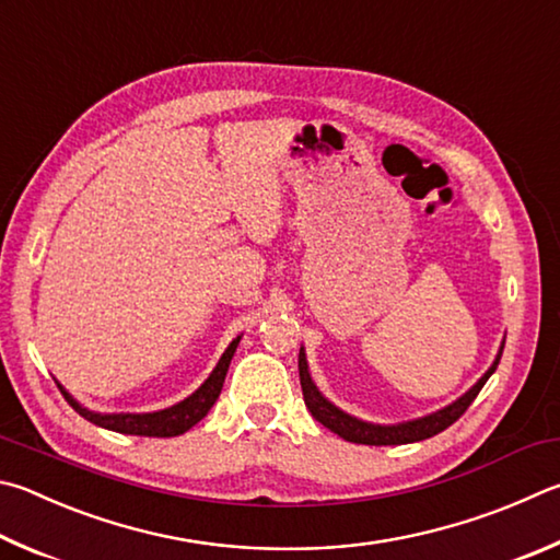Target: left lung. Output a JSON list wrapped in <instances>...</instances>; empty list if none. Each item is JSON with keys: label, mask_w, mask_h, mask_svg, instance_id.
Instances as JSON below:
<instances>
[{"label": "left lung", "mask_w": 560, "mask_h": 560, "mask_svg": "<svg viewBox=\"0 0 560 560\" xmlns=\"http://www.w3.org/2000/svg\"><path fill=\"white\" fill-rule=\"evenodd\" d=\"M502 350H504V340L500 345V352H497L494 362L490 364V370H487L482 377L477 380L463 396H457L455 401H451L448 406H443V409L419 416V419L399 421V423H372V421H362V419H358V416H352L348 411H342L340 406H335L330 399H325L323 392L318 389V386H315V382L311 377L306 350L301 348V352H299V374H301L303 401H306L308 411L313 413L315 421H320L325 429H330L332 433H338L340 439L350 441V443L404 445V443L425 441V439H431V435L445 431L451 423L460 419L467 406L475 401V396L480 394L485 382L494 374L497 364H500V358H502Z\"/></svg>", "instance_id": "8db88e82"}]
</instances>
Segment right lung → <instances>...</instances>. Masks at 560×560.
Returning a JSON list of instances; mask_svg holds the SVG:
<instances>
[{
  "label": "right lung",
  "mask_w": 560,
  "mask_h": 560,
  "mask_svg": "<svg viewBox=\"0 0 560 560\" xmlns=\"http://www.w3.org/2000/svg\"><path fill=\"white\" fill-rule=\"evenodd\" d=\"M240 340H242V335H237V338L228 345V350L222 352V358L218 360L215 370L210 372V377L202 382L196 392L186 396L183 401L168 406V409L147 411V413H125V411L100 413V411H93V409H88V406L80 404L63 384L60 382H56V384H58V389L63 392L66 401L73 406V409L83 416V419L100 425V429L127 433V435H149V439H174V435L190 431L200 419H206L208 411L212 409V404L218 401L222 384H225V374L230 370L232 358H235Z\"/></svg>",
  "instance_id": "1"
}]
</instances>
